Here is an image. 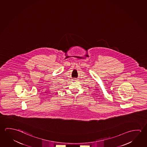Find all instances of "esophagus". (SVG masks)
Returning a JSON list of instances; mask_svg holds the SVG:
<instances>
[{
    "label": "esophagus",
    "instance_id": "34e87169",
    "mask_svg": "<svg viewBox=\"0 0 147 147\" xmlns=\"http://www.w3.org/2000/svg\"><path fill=\"white\" fill-rule=\"evenodd\" d=\"M74 81H75V80H75V79H74Z\"/></svg>",
    "mask_w": 147,
    "mask_h": 147
}]
</instances>
